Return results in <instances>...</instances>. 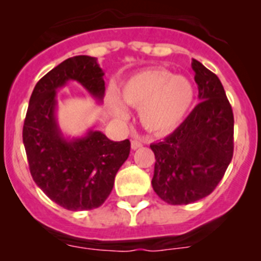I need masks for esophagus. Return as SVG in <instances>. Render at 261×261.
Wrapping results in <instances>:
<instances>
[{
	"mask_svg": "<svg viewBox=\"0 0 261 261\" xmlns=\"http://www.w3.org/2000/svg\"><path fill=\"white\" fill-rule=\"evenodd\" d=\"M130 146H132L133 150H136V149H138V147H141L142 144L141 141H138V140H132V141H130Z\"/></svg>",
	"mask_w": 261,
	"mask_h": 261,
	"instance_id": "esophagus-1",
	"label": "esophagus"
}]
</instances>
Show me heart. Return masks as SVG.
Masks as SVG:
<instances>
[{"instance_id":"b5f03b06","label":"heart","mask_w":261,"mask_h":261,"mask_svg":"<svg viewBox=\"0 0 261 261\" xmlns=\"http://www.w3.org/2000/svg\"><path fill=\"white\" fill-rule=\"evenodd\" d=\"M126 105L138 107V116L147 132L165 136L174 132L187 116L195 98L192 84L161 68L145 69L130 75L119 89ZM108 107L117 119H126L128 112L115 94L107 98Z\"/></svg>"}]
</instances>
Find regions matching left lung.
Here are the masks:
<instances>
[{"label":"left lung","instance_id":"obj_1","mask_svg":"<svg viewBox=\"0 0 261 261\" xmlns=\"http://www.w3.org/2000/svg\"><path fill=\"white\" fill-rule=\"evenodd\" d=\"M201 102L174 132L151 144L155 155L151 186L171 205H187L211 195L234 153V115L220 78L192 60Z\"/></svg>","mask_w":261,"mask_h":261}]
</instances>
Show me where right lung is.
I'll list each match as a JSON object with an SVG mask.
<instances>
[{"label":"right lung","mask_w":261,"mask_h":261,"mask_svg":"<svg viewBox=\"0 0 261 261\" xmlns=\"http://www.w3.org/2000/svg\"><path fill=\"white\" fill-rule=\"evenodd\" d=\"M95 57L74 56L48 71L30 98L23 144L31 176L52 201L68 211H90L107 200L115 176L129 156V140L115 142L99 130L66 140L57 125L56 90L77 81L94 98L105 95Z\"/></svg>","instance_id":"add662e5"}]
</instances>
